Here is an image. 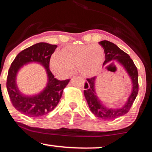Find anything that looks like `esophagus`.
I'll use <instances>...</instances> for the list:
<instances>
[{
	"instance_id": "obj_1",
	"label": "esophagus",
	"mask_w": 152,
	"mask_h": 152,
	"mask_svg": "<svg viewBox=\"0 0 152 152\" xmlns=\"http://www.w3.org/2000/svg\"><path fill=\"white\" fill-rule=\"evenodd\" d=\"M84 81H85V80H84ZM85 87H86L87 89V88H89V85H88V84L85 85Z\"/></svg>"
}]
</instances>
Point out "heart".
<instances>
[{"label": "heart", "instance_id": "b5f03b06", "mask_svg": "<svg viewBox=\"0 0 152 152\" xmlns=\"http://www.w3.org/2000/svg\"><path fill=\"white\" fill-rule=\"evenodd\" d=\"M104 61V51L99 45H74L64 48L58 56H53L50 65L56 74L65 76L76 67L85 76L96 74Z\"/></svg>", "mask_w": 152, "mask_h": 152}]
</instances>
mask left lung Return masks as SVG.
Listing matches in <instances>:
<instances>
[{"mask_svg": "<svg viewBox=\"0 0 152 152\" xmlns=\"http://www.w3.org/2000/svg\"><path fill=\"white\" fill-rule=\"evenodd\" d=\"M99 44L104 49L105 54V60L103 65L111 61H117L127 72L132 81L131 94L128 97L125 104L119 108H112L104 105L97 96L95 90L96 77L87 78V82L85 83V85H89V87L87 89L85 87L84 95L91 112L98 118L112 121L127 114L131 108L138 92V74L137 68L134 65L132 59L130 58V56L127 53L123 52L118 46L108 40H102L99 42Z\"/></svg>", "mask_w": 152, "mask_h": 152, "instance_id": "8db88e82", "label": "left lung"}]
</instances>
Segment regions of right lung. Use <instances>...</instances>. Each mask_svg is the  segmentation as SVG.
Listing matches in <instances>:
<instances>
[{"label": "right lung", "instance_id": "obj_1", "mask_svg": "<svg viewBox=\"0 0 152 152\" xmlns=\"http://www.w3.org/2000/svg\"><path fill=\"white\" fill-rule=\"evenodd\" d=\"M56 45L38 42L23 50L16 56L10 66L7 78V89L13 106L19 112L31 118H40L52 112L58 104L63 89L69 79L59 80L50 69L51 56ZM29 62H38L46 69L48 83L46 87L38 95L26 96L21 93L16 85V76L19 70Z\"/></svg>", "mask_w": 152, "mask_h": 152}]
</instances>
